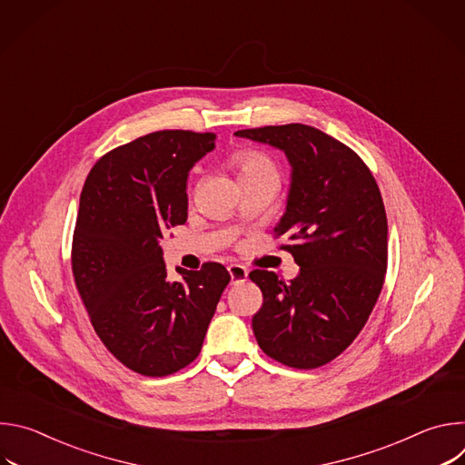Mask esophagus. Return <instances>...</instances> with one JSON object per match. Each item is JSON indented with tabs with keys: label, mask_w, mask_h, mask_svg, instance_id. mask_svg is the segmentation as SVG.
Segmentation results:
<instances>
[{
	"label": "esophagus",
	"mask_w": 465,
	"mask_h": 465,
	"mask_svg": "<svg viewBox=\"0 0 465 465\" xmlns=\"http://www.w3.org/2000/svg\"><path fill=\"white\" fill-rule=\"evenodd\" d=\"M228 272H230L232 283H241V282H246L248 278V269L242 267V264H230Z\"/></svg>",
	"instance_id": "34e87169"
}]
</instances>
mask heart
I'll list each match as a JSON object with an SVG mask.
<instances>
[{
    "label": "heart",
    "instance_id": "heart-1",
    "mask_svg": "<svg viewBox=\"0 0 465 465\" xmlns=\"http://www.w3.org/2000/svg\"><path fill=\"white\" fill-rule=\"evenodd\" d=\"M232 163L239 173V178L250 176H276L280 178L278 167L271 156L257 149H241L232 156Z\"/></svg>",
    "mask_w": 465,
    "mask_h": 465
}]
</instances>
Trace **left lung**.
<instances>
[{
    "instance_id": "obj_1",
    "label": "left lung",
    "mask_w": 465,
    "mask_h": 465,
    "mask_svg": "<svg viewBox=\"0 0 465 465\" xmlns=\"http://www.w3.org/2000/svg\"><path fill=\"white\" fill-rule=\"evenodd\" d=\"M237 136L285 151L292 165L287 213L274 237H287L300 274L248 276L262 292L252 318L271 359L311 370L337 359L362 331L388 264V224L379 185L362 158L325 132L300 124L237 130Z\"/></svg>"
}]
</instances>
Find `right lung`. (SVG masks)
Listing matches in <instances>:
<instances>
[{
	"label": "right lung",
	"mask_w": 465,
	"mask_h": 465,
	"mask_svg": "<svg viewBox=\"0 0 465 465\" xmlns=\"http://www.w3.org/2000/svg\"><path fill=\"white\" fill-rule=\"evenodd\" d=\"M213 132L158 130L101 156L83 193L72 271L106 350L132 371L165 377L203 350L230 274L221 262L171 282L160 241L187 221V173Z\"/></svg>",
	"instance_id": "add662e5"
}]
</instances>
